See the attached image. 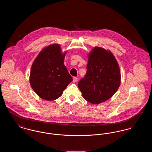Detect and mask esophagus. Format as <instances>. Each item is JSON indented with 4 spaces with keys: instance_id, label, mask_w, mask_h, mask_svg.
<instances>
[{
    "instance_id": "34e87169",
    "label": "esophagus",
    "mask_w": 152,
    "mask_h": 152,
    "mask_svg": "<svg viewBox=\"0 0 152 152\" xmlns=\"http://www.w3.org/2000/svg\"><path fill=\"white\" fill-rule=\"evenodd\" d=\"M77 81V78L76 77H74L73 78V83H76Z\"/></svg>"
}]
</instances>
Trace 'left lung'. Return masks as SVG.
I'll return each mask as SVG.
<instances>
[{"label":"left lung","mask_w":152,"mask_h":152,"mask_svg":"<svg viewBox=\"0 0 152 152\" xmlns=\"http://www.w3.org/2000/svg\"><path fill=\"white\" fill-rule=\"evenodd\" d=\"M87 73L78 83L84 99L99 104L110 99L121 83L118 64L112 53L95 47L88 54Z\"/></svg>","instance_id":"obj_1"}]
</instances>
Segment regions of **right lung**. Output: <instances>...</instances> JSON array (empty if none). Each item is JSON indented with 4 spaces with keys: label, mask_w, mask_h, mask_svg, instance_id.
<instances>
[{
    "label": "right lung",
    "mask_w": 152,
    "mask_h": 152,
    "mask_svg": "<svg viewBox=\"0 0 152 152\" xmlns=\"http://www.w3.org/2000/svg\"><path fill=\"white\" fill-rule=\"evenodd\" d=\"M66 52L58 44H51L39 53L30 72V85L40 98L53 101L59 98L72 81L64 64Z\"/></svg>",
    "instance_id": "1"
}]
</instances>
